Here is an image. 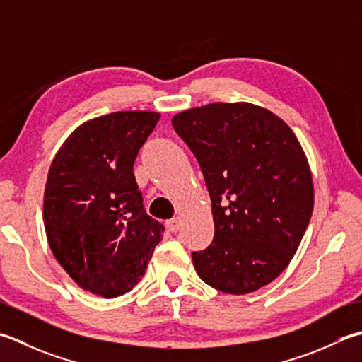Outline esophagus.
Listing matches in <instances>:
<instances>
[{
	"instance_id": "34e87169",
	"label": "esophagus",
	"mask_w": 362,
	"mask_h": 362,
	"mask_svg": "<svg viewBox=\"0 0 362 362\" xmlns=\"http://www.w3.org/2000/svg\"><path fill=\"white\" fill-rule=\"evenodd\" d=\"M166 226H168V229L171 230V232H177V230H179V228H180V219L179 218L169 219V221L166 223Z\"/></svg>"
}]
</instances>
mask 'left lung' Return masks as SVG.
<instances>
[{"label":"left lung","instance_id":"left-lung-1","mask_svg":"<svg viewBox=\"0 0 362 362\" xmlns=\"http://www.w3.org/2000/svg\"><path fill=\"white\" fill-rule=\"evenodd\" d=\"M199 163L211 199L214 242L193 252L199 278L245 295L270 284L293 259L314 209L298 138L262 106L210 103L173 117Z\"/></svg>","mask_w":362,"mask_h":362}]
</instances>
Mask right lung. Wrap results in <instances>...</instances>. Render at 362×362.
I'll return each mask as SVG.
<instances>
[{
	"instance_id": "add662e5",
	"label": "right lung",
	"mask_w": 362,
	"mask_h": 362,
	"mask_svg": "<svg viewBox=\"0 0 362 362\" xmlns=\"http://www.w3.org/2000/svg\"><path fill=\"white\" fill-rule=\"evenodd\" d=\"M160 119L117 111L75 129L54 155L44 224L54 259L78 286L116 298L138 284L165 232L148 216L133 165Z\"/></svg>"
}]
</instances>
